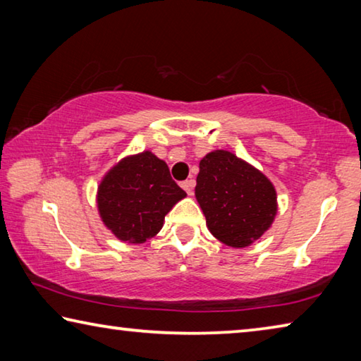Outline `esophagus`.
Returning <instances> with one entry per match:
<instances>
[{
  "label": "esophagus",
  "instance_id": "esophagus-1",
  "mask_svg": "<svg viewBox=\"0 0 361 361\" xmlns=\"http://www.w3.org/2000/svg\"><path fill=\"white\" fill-rule=\"evenodd\" d=\"M180 187L184 188V190L188 193V195H192L193 193V187H195V180L193 179H188V180H184L180 184Z\"/></svg>",
  "mask_w": 361,
  "mask_h": 361
}]
</instances>
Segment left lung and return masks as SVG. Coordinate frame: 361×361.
Masks as SVG:
<instances>
[{
	"instance_id": "1",
	"label": "left lung",
	"mask_w": 361,
	"mask_h": 361,
	"mask_svg": "<svg viewBox=\"0 0 361 361\" xmlns=\"http://www.w3.org/2000/svg\"><path fill=\"white\" fill-rule=\"evenodd\" d=\"M195 197L212 236L235 249L262 238L277 214L271 180L228 150L209 152L200 161Z\"/></svg>"
}]
</instances>
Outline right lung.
Masks as SVG:
<instances>
[{"label": "right lung", "mask_w": 361, "mask_h": 361, "mask_svg": "<svg viewBox=\"0 0 361 361\" xmlns=\"http://www.w3.org/2000/svg\"><path fill=\"white\" fill-rule=\"evenodd\" d=\"M187 193L171 179L168 164L152 152L130 155L109 169L98 187V212L123 243L142 244L161 230L164 216Z\"/></svg>", "instance_id": "1"}]
</instances>
